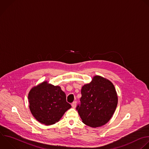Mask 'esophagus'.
Wrapping results in <instances>:
<instances>
[{"label": "esophagus", "mask_w": 149, "mask_h": 149, "mask_svg": "<svg viewBox=\"0 0 149 149\" xmlns=\"http://www.w3.org/2000/svg\"><path fill=\"white\" fill-rule=\"evenodd\" d=\"M71 106H72V107L73 108H75L76 107H77V102H76L75 101L74 102L71 104Z\"/></svg>", "instance_id": "obj_1"}]
</instances>
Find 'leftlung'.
<instances>
[{"instance_id":"8db88e82","label":"left lung","mask_w":149,"mask_h":149,"mask_svg":"<svg viewBox=\"0 0 149 149\" xmlns=\"http://www.w3.org/2000/svg\"><path fill=\"white\" fill-rule=\"evenodd\" d=\"M81 104L77 110L82 122L92 127L102 126L112 117L118 102L117 92L111 81L95 75L81 89Z\"/></svg>"}]
</instances>
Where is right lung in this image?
Returning <instances> with one entry per match:
<instances>
[{
    "mask_svg": "<svg viewBox=\"0 0 149 149\" xmlns=\"http://www.w3.org/2000/svg\"><path fill=\"white\" fill-rule=\"evenodd\" d=\"M29 108L34 118L45 125L58 122L71 108L66 101V95L59 86L47 81L33 87L28 95Z\"/></svg>",
    "mask_w": 149,
    "mask_h": 149,
    "instance_id": "obj_1",
    "label": "right lung"
}]
</instances>
